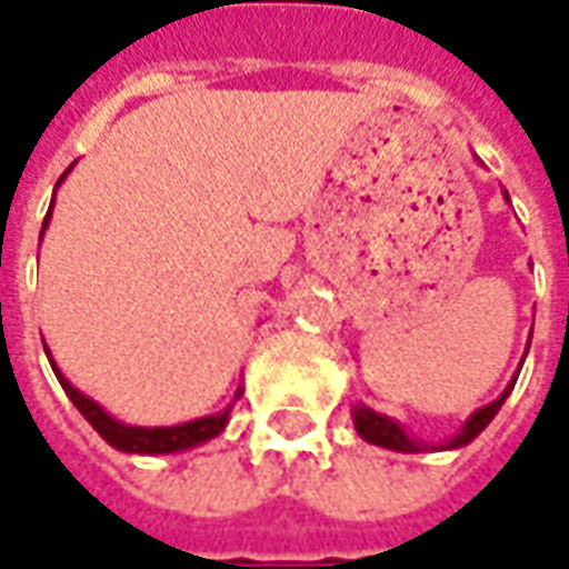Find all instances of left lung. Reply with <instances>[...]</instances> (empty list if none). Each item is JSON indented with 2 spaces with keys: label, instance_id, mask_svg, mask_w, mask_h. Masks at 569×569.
Returning <instances> with one entry per match:
<instances>
[{
  "label": "left lung",
  "instance_id": "left-lung-1",
  "mask_svg": "<svg viewBox=\"0 0 569 569\" xmlns=\"http://www.w3.org/2000/svg\"><path fill=\"white\" fill-rule=\"evenodd\" d=\"M506 194V191H502ZM506 200H509V194H506ZM527 350H530V341H527ZM525 350V357H527ZM521 366H525V359H521ZM515 381H518V371L512 375V381L506 383V390H502L490 406H481L478 411H472L469 418H466V423L457 432H453L451 439L448 441H439V445H432V441H420L415 439V436H408L406 427L399 423V420L387 418V415H378V411H371L369 406H362V402H357L353 406V427H357V432L362 436V439L369 441V445H381V448H387V451H399V453H423V451H453V448H463V445H469V441L476 439L481 429L488 427L490 420L497 418V411L502 408V402L509 399V393H512Z\"/></svg>",
  "mask_w": 569,
  "mask_h": 569
}]
</instances>
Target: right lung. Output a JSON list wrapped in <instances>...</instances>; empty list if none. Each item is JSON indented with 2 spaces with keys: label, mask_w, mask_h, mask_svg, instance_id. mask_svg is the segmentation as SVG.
Instances as JSON below:
<instances>
[{
  "label": "right lung",
  "mask_w": 569,
  "mask_h": 569,
  "mask_svg": "<svg viewBox=\"0 0 569 569\" xmlns=\"http://www.w3.org/2000/svg\"><path fill=\"white\" fill-rule=\"evenodd\" d=\"M69 170H72V167H69ZM67 173L57 179V188L67 179ZM51 207H54V203H51ZM51 207H48V216H44L42 222V234L44 228H48V222H51ZM44 353H48V362H51V369H54L57 381L63 387V393L72 399V406L79 408L81 418L88 420L112 448H118V451L124 453H149V457H154V453H176L188 451V448H198L203 441L216 439V436L228 427V415H231V408H234V402L240 399V393H243V387H237L234 402L228 408H222V411H216V415H207V418H194L188 420V423H173V427H133V423H121V420H116L100 402H93L91 396H84L81 390H76V387L63 378V371L57 369V362L51 359V350H48V347H44Z\"/></svg>",
  "instance_id": "obj_1"
}]
</instances>
